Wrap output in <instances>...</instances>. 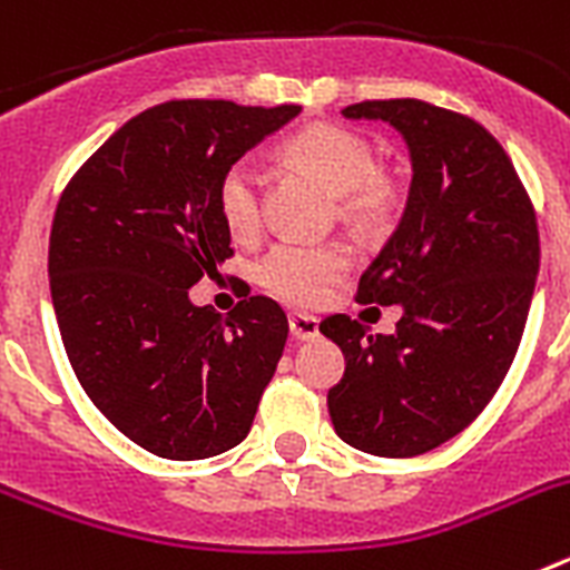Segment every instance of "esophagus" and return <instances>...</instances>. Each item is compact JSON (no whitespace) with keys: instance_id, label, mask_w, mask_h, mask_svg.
I'll return each instance as SVG.
<instances>
[{"instance_id":"obj_1","label":"esophagus","mask_w":570,"mask_h":570,"mask_svg":"<svg viewBox=\"0 0 570 570\" xmlns=\"http://www.w3.org/2000/svg\"><path fill=\"white\" fill-rule=\"evenodd\" d=\"M288 325H291V334L302 342H311L320 336V320L311 314H291Z\"/></svg>"}]
</instances>
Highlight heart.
Wrapping results in <instances>:
<instances>
[{"mask_svg": "<svg viewBox=\"0 0 570 570\" xmlns=\"http://www.w3.org/2000/svg\"><path fill=\"white\" fill-rule=\"evenodd\" d=\"M285 156L342 196V210L356 225H380L396 210L400 185L376 170V148L367 136L342 125H311L291 136ZM216 205L236 239L262 230V174L250 159H236L219 176ZM351 268V250L340 242H279L262 256L256 276L279 299L314 308Z\"/></svg>", "mask_w": 570, "mask_h": 570, "instance_id": "obj_1", "label": "heart"}]
</instances>
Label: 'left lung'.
<instances>
[{
    "instance_id": "obj_1",
    "label": "left lung",
    "mask_w": 570,
    "mask_h": 570,
    "mask_svg": "<svg viewBox=\"0 0 570 570\" xmlns=\"http://www.w3.org/2000/svg\"><path fill=\"white\" fill-rule=\"evenodd\" d=\"M411 154L405 214L360 279L356 299L400 305L394 334L345 314L320 331L345 354L328 391L342 442L416 456L465 431L505 380L540 271L537 214L502 145L468 116L420 99L347 105Z\"/></svg>"
}]
</instances>
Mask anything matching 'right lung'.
I'll list each match as a JSON object with an SVG mask.
<instances>
[{
    "instance_id": "add662e5",
    "label": "right lung",
    "mask_w": 570,
    "mask_h": 570,
    "mask_svg": "<svg viewBox=\"0 0 570 570\" xmlns=\"http://www.w3.org/2000/svg\"><path fill=\"white\" fill-rule=\"evenodd\" d=\"M299 110L156 105L59 196L48 276L73 374L110 425L163 460L239 445L285 351L288 316L274 299L219 314L188 291L234 254L216 205L223 170Z\"/></svg>"
}]
</instances>
